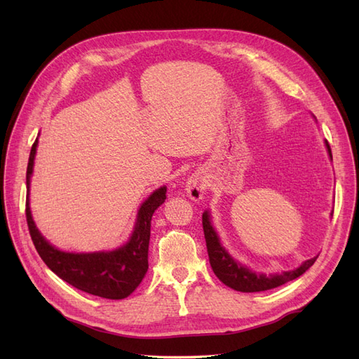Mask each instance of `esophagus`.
I'll return each instance as SVG.
<instances>
[{
  "label": "esophagus",
  "mask_w": 359,
  "mask_h": 359,
  "mask_svg": "<svg viewBox=\"0 0 359 359\" xmlns=\"http://www.w3.org/2000/svg\"><path fill=\"white\" fill-rule=\"evenodd\" d=\"M205 181L199 177V175H191L187 182H186V193L187 196L194 201V202H199L203 199L205 196Z\"/></svg>",
  "instance_id": "1"
}]
</instances>
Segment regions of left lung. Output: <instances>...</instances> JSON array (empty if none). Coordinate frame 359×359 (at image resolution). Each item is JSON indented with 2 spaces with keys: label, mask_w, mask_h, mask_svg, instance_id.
<instances>
[{
  "label": "left lung",
  "mask_w": 359,
  "mask_h": 359,
  "mask_svg": "<svg viewBox=\"0 0 359 359\" xmlns=\"http://www.w3.org/2000/svg\"><path fill=\"white\" fill-rule=\"evenodd\" d=\"M313 118L316 119L314 115ZM325 147H327L328 156L332 160L331 148L328 142H325ZM202 224H203L206 248H208L210 264L214 274L219 277V280L227 287L238 292H262V290L278 287L281 285L287 283V281H292L298 278L299 276H302L314 262H316V259L319 256L318 255L311 259L304 260L298 268L290 269V271H281V273H274V274L257 273V271H253L247 265L238 262V260L232 257V255L224 248V245L220 241V236L217 233L215 227L212 224L210 210L203 211Z\"/></svg>",
  "instance_id": "obj_1"
}]
</instances>
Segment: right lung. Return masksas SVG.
Wrapping results in <instances>:
<instances>
[{
	"label": "right lung",
	"mask_w": 359,
	"mask_h": 359,
	"mask_svg": "<svg viewBox=\"0 0 359 359\" xmlns=\"http://www.w3.org/2000/svg\"><path fill=\"white\" fill-rule=\"evenodd\" d=\"M39 137L31 148L27 168V222L31 240L43 262L61 280L73 287L107 299H123L144 280L148 271V247L151 219L166 199V186L154 190L140 203L133 231L126 244L99 252H64L52 245L36 226L29 206L31 177L34 172Z\"/></svg>",
	"instance_id": "right-lung-1"
}]
</instances>
